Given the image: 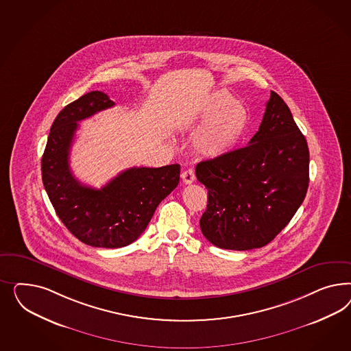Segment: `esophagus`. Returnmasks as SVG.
I'll use <instances>...</instances> for the list:
<instances>
[{
    "instance_id": "1",
    "label": "esophagus",
    "mask_w": 351,
    "mask_h": 351,
    "mask_svg": "<svg viewBox=\"0 0 351 351\" xmlns=\"http://www.w3.org/2000/svg\"><path fill=\"white\" fill-rule=\"evenodd\" d=\"M181 179H182V182L184 184H191L193 181L195 180V175H194V171L191 170H185L182 171V173H181Z\"/></svg>"
}]
</instances>
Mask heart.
I'll return each mask as SVG.
<instances>
[{
	"mask_svg": "<svg viewBox=\"0 0 351 351\" xmlns=\"http://www.w3.org/2000/svg\"><path fill=\"white\" fill-rule=\"evenodd\" d=\"M185 122L202 125L193 138L194 149L202 156L217 158L237 148L248 128L250 114L242 101L233 99L229 91L219 90L189 112Z\"/></svg>",
	"mask_w": 351,
	"mask_h": 351,
	"instance_id": "1",
	"label": "heart"
}]
</instances>
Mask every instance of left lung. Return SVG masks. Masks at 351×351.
<instances>
[{"label":"left lung","instance_id":"obj_1","mask_svg":"<svg viewBox=\"0 0 351 351\" xmlns=\"http://www.w3.org/2000/svg\"><path fill=\"white\" fill-rule=\"evenodd\" d=\"M195 176L208 191L199 220L206 239L223 250L260 248L287 226L305 199L308 143L287 104L271 91L248 145L199 162Z\"/></svg>","mask_w":351,"mask_h":351}]
</instances>
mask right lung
<instances>
[{"label":"right lung","instance_id":"obj_1","mask_svg":"<svg viewBox=\"0 0 351 351\" xmlns=\"http://www.w3.org/2000/svg\"><path fill=\"white\" fill-rule=\"evenodd\" d=\"M114 106L106 94L91 91L56 116L41 160L43 181L53 210L77 239L91 247L119 248L135 242L153 213L180 180V165L132 167L101 189L75 179L69 152L78 122Z\"/></svg>","mask_w":351,"mask_h":351}]
</instances>
